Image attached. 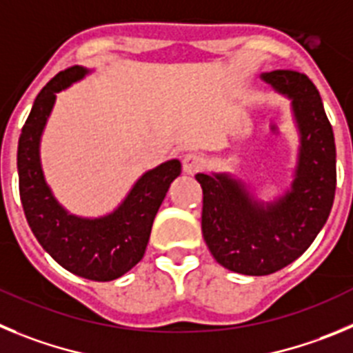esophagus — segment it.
<instances>
[{"label":"esophagus","mask_w":353,"mask_h":353,"mask_svg":"<svg viewBox=\"0 0 353 353\" xmlns=\"http://www.w3.org/2000/svg\"><path fill=\"white\" fill-rule=\"evenodd\" d=\"M205 167L204 157H200L196 153H190L183 158V170L186 174H195Z\"/></svg>","instance_id":"34e87169"}]
</instances>
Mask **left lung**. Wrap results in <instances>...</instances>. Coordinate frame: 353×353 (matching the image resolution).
Instances as JSON below:
<instances>
[{
    "mask_svg": "<svg viewBox=\"0 0 353 353\" xmlns=\"http://www.w3.org/2000/svg\"><path fill=\"white\" fill-rule=\"evenodd\" d=\"M292 100L301 145L294 181L274 202H259L230 174H196L202 186V234L228 271L265 276L299 259L331 214L336 192L332 126L315 84L294 70L260 75Z\"/></svg>",
    "mask_w": 353,
    "mask_h": 353,
    "instance_id": "obj_1",
    "label": "left lung"
}]
</instances>
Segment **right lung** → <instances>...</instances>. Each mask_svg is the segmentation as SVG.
Returning <instances> with one entry per match:
<instances>
[{
  "instance_id": "obj_1",
  "label": "right lung",
  "mask_w": 353,
  "mask_h": 353,
  "mask_svg": "<svg viewBox=\"0 0 353 353\" xmlns=\"http://www.w3.org/2000/svg\"><path fill=\"white\" fill-rule=\"evenodd\" d=\"M90 74L82 66L59 72L38 93L22 126L17 148L19 193L26 220L42 248L66 271L93 281H112L137 265L145 253L154 216L181 174L169 160L148 170L112 212L100 218L70 214L54 199L40 163V139L52 112L56 93Z\"/></svg>"
}]
</instances>
